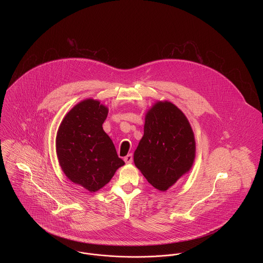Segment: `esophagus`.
I'll return each mask as SVG.
<instances>
[{
  "label": "esophagus",
  "mask_w": 263,
  "mask_h": 263,
  "mask_svg": "<svg viewBox=\"0 0 263 263\" xmlns=\"http://www.w3.org/2000/svg\"><path fill=\"white\" fill-rule=\"evenodd\" d=\"M124 162L126 163H132V162H133V156L131 154L127 155L125 158H124Z\"/></svg>",
  "instance_id": "esophagus-1"
}]
</instances>
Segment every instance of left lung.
Returning a JSON list of instances; mask_svg holds the SVG:
<instances>
[{"label": "left lung", "mask_w": 263, "mask_h": 263, "mask_svg": "<svg viewBox=\"0 0 263 263\" xmlns=\"http://www.w3.org/2000/svg\"><path fill=\"white\" fill-rule=\"evenodd\" d=\"M195 151L186 116L174 103L158 101L146 114L134 163L149 183L165 191L190 171Z\"/></svg>", "instance_id": "left-lung-1"}]
</instances>
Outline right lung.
I'll list each match as a JSON object with an SVG mask.
<instances>
[{"mask_svg":"<svg viewBox=\"0 0 263 263\" xmlns=\"http://www.w3.org/2000/svg\"><path fill=\"white\" fill-rule=\"evenodd\" d=\"M107 113L108 108L99 100H83L66 114L56 136V153L64 174L89 192L107 184L125 163L103 131Z\"/></svg>","mask_w":263,"mask_h":263,"instance_id":"right-lung-1","label":"right lung"}]
</instances>
